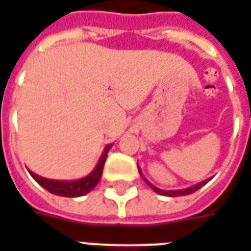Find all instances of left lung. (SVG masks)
I'll return each mask as SVG.
<instances>
[{"instance_id":"1","label":"left lung","mask_w":251,"mask_h":251,"mask_svg":"<svg viewBox=\"0 0 251 251\" xmlns=\"http://www.w3.org/2000/svg\"><path fill=\"white\" fill-rule=\"evenodd\" d=\"M138 168H139V166H138ZM139 174L142 175V178L146 180V183H147L150 187L152 188L155 193L160 194V195H166V197H182V195H188V194H193V193H195V191H198L199 188L202 187V186H204L206 183H208V180L211 179V178L206 179V180H203V182H201V183L194 184V186H191V187L183 188V190H162V188H159V187H156V186H153V184L150 183L147 179L143 176V174H142V170H140V168H139Z\"/></svg>"}]
</instances>
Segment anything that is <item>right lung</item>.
<instances>
[{
    "instance_id": "add662e5",
    "label": "right lung",
    "mask_w": 251,
    "mask_h": 251,
    "mask_svg": "<svg viewBox=\"0 0 251 251\" xmlns=\"http://www.w3.org/2000/svg\"><path fill=\"white\" fill-rule=\"evenodd\" d=\"M112 147V144H108L107 147L104 148L101 158L96 164V167L92 173L84 176L77 180H54V179H47L40 176L37 174L32 173L30 170H28L29 174L32 175V178L37 182L41 187H44L49 193L58 195V197H67V198H76V197H83L89 191H92L93 188L96 187V184L99 183V180L101 178L103 174L104 163L107 159L108 151L109 148Z\"/></svg>"
}]
</instances>
